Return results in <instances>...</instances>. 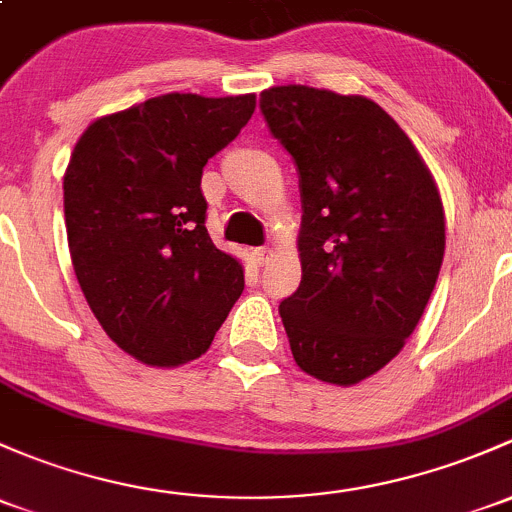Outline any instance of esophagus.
Wrapping results in <instances>:
<instances>
[{"label":"esophagus","mask_w":512,"mask_h":512,"mask_svg":"<svg viewBox=\"0 0 512 512\" xmlns=\"http://www.w3.org/2000/svg\"><path fill=\"white\" fill-rule=\"evenodd\" d=\"M252 260H255V265L265 267L267 262L272 260V250L270 247H255V250H252Z\"/></svg>","instance_id":"esophagus-1"}]
</instances>
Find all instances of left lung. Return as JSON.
Masks as SVG:
<instances>
[{
  "mask_svg": "<svg viewBox=\"0 0 512 512\" xmlns=\"http://www.w3.org/2000/svg\"><path fill=\"white\" fill-rule=\"evenodd\" d=\"M294 157L301 284L279 304L297 365L351 387L405 348L437 284L446 220L412 139L373 100L309 85L262 90Z\"/></svg>",
  "mask_w": 512,
  "mask_h": 512,
  "instance_id": "1",
  "label": "left lung"
}]
</instances>
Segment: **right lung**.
<instances>
[{"instance_id": "right-lung-1", "label": "right lung", "mask_w": 512, "mask_h": 512, "mask_svg": "<svg viewBox=\"0 0 512 512\" xmlns=\"http://www.w3.org/2000/svg\"><path fill=\"white\" fill-rule=\"evenodd\" d=\"M255 112V95L166 93L90 122L66 176L68 247L95 319L152 368L201 358L245 289L206 230L203 166Z\"/></svg>"}]
</instances>
